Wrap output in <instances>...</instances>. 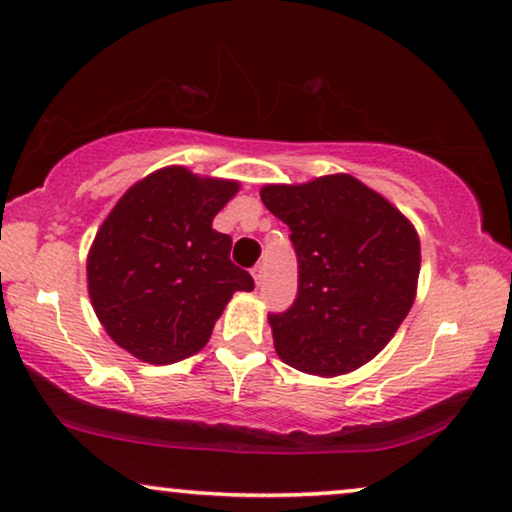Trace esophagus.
<instances>
[{"label": "esophagus", "mask_w": 512, "mask_h": 512, "mask_svg": "<svg viewBox=\"0 0 512 512\" xmlns=\"http://www.w3.org/2000/svg\"><path fill=\"white\" fill-rule=\"evenodd\" d=\"M253 278H255V285L257 287L262 285V280H264V266L262 264H257L255 269H253Z\"/></svg>", "instance_id": "esophagus-1"}]
</instances>
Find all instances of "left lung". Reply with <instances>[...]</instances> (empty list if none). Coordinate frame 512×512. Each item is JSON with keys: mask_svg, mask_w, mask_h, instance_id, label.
<instances>
[{"mask_svg": "<svg viewBox=\"0 0 512 512\" xmlns=\"http://www.w3.org/2000/svg\"><path fill=\"white\" fill-rule=\"evenodd\" d=\"M264 206L290 227L299 292L269 315L278 357L334 378L371 362L406 318L420 276V236L397 206L348 174L264 185Z\"/></svg>", "mask_w": 512, "mask_h": 512, "instance_id": "left-lung-1", "label": "left lung"}]
</instances>
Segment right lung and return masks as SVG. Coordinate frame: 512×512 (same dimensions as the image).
<instances>
[{
  "label": "right lung",
  "instance_id": "add662e5",
  "mask_svg": "<svg viewBox=\"0 0 512 512\" xmlns=\"http://www.w3.org/2000/svg\"><path fill=\"white\" fill-rule=\"evenodd\" d=\"M239 187L164 167L106 215L88 253V292L106 334L129 355L148 364L192 357L232 294L255 287L229 259L232 239L213 229Z\"/></svg>",
  "mask_w": 512,
  "mask_h": 512
}]
</instances>
